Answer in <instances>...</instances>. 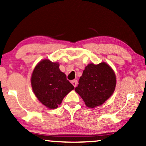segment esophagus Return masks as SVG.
Wrapping results in <instances>:
<instances>
[{"label": "esophagus", "mask_w": 146, "mask_h": 146, "mask_svg": "<svg viewBox=\"0 0 146 146\" xmlns=\"http://www.w3.org/2000/svg\"><path fill=\"white\" fill-rule=\"evenodd\" d=\"M71 83H72V84H73V86H74V87H76V85H77V81L76 80V79H74V80L71 81Z\"/></svg>", "instance_id": "1"}]
</instances>
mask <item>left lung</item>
<instances>
[{
  "instance_id": "obj_1",
  "label": "left lung",
  "mask_w": 146,
  "mask_h": 146,
  "mask_svg": "<svg viewBox=\"0 0 146 146\" xmlns=\"http://www.w3.org/2000/svg\"><path fill=\"white\" fill-rule=\"evenodd\" d=\"M115 86V72L108 63L102 62L95 65L91 63L85 67L75 91L87 108H96L112 96Z\"/></svg>"
}]
</instances>
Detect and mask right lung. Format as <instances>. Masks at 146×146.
Instances as JSON below:
<instances>
[{"instance_id":"1","label":"right lung","mask_w":146,"mask_h":146,"mask_svg":"<svg viewBox=\"0 0 146 146\" xmlns=\"http://www.w3.org/2000/svg\"><path fill=\"white\" fill-rule=\"evenodd\" d=\"M31 83L38 100L50 110L57 108L63 98L74 89L66 75L60 71L59 63L47 59L36 64L31 75Z\"/></svg>"}]
</instances>
